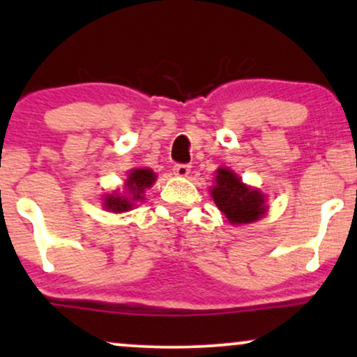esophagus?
Listing matches in <instances>:
<instances>
[{
    "label": "esophagus",
    "instance_id": "34e87169",
    "mask_svg": "<svg viewBox=\"0 0 357 357\" xmlns=\"http://www.w3.org/2000/svg\"><path fill=\"white\" fill-rule=\"evenodd\" d=\"M190 171H191L190 165H176L173 167V173L176 176H181V178H186V176L190 174Z\"/></svg>",
    "mask_w": 357,
    "mask_h": 357
}]
</instances>
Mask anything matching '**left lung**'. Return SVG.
Masks as SVG:
<instances>
[{
	"label": "left lung",
	"mask_w": 357,
	"mask_h": 357,
	"mask_svg": "<svg viewBox=\"0 0 357 357\" xmlns=\"http://www.w3.org/2000/svg\"><path fill=\"white\" fill-rule=\"evenodd\" d=\"M216 173H218L216 186L213 188L211 196L228 221L233 225H240L252 223L261 218L265 213L264 195L245 186L238 176L231 171L220 167Z\"/></svg>",
	"instance_id": "left-lung-1"
}]
</instances>
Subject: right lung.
I'll use <instances>...</instances> for the list:
<instances>
[{
  "mask_svg": "<svg viewBox=\"0 0 357 357\" xmlns=\"http://www.w3.org/2000/svg\"><path fill=\"white\" fill-rule=\"evenodd\" d=\"M154 179L155 174L151 169H134L129 174V179L126 183L129 198H124V196H107L105 198V208L116 213L130 210L132 208V202L142 199L146 188L153 186Z\"/></svg>",
  "mask_w": 357,
  "mask_h": 357,
  "instance_id": "1",
  "label": "right lung"
}]
</instances>
